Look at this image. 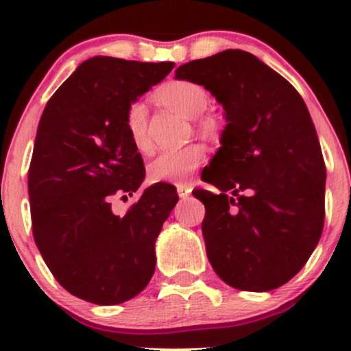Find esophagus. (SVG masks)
Returning a JSON list of instances; mask_svg holds the SVG:
<instances>
[{
  "mask_svg": "<svg viewBox=\"0 0 351 351\" xmlns=\"http://www.w3.org/2000/svg\"><path fill=\"white\" fill-rule=\"evenodd\" d=\"M176 191H178L180 198L184 199L191 195V186H188V184H176Z\"/></svg>",
  "mask_w": 351,
  "mask_h": 351,
  "instance_id": "1",
  "label": "esophagus"
}]
</instances>
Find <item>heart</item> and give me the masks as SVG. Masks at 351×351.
Segmentation results:
<instances>
[{"label": "heart", "mask_w": 351, "mask_h": 351, "mask_svg": "<svg viewBox=\"0 0 351 351\" xmlns=\"http://www.w3.org/2000/svg\"><path fill=\"white\" fill-rule=\"evenodd\" d=\"M155 99L163 106L180 112L184 117H198L199 130L211 135L216 130V122L211 117H199L209 104L208 90L198 82L191 80H171L163 84L155 92ZM148 110L143 102L135 100L125 112V128L132 143L140 152L150 150V136L147 130ZM204 162V150L199 145H188L175 150H165L155 156L148 165V176L155 183H184L191 173Z\"/></svg>", "instance_id": "obj_1"}]
</instances>
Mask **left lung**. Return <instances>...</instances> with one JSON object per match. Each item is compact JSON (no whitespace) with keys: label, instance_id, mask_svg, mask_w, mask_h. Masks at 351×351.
I'll return each mask as SVG.
<instances>
[{"label":"left lung","instance_id":"left-lung-1","mask_svg":"<svg viewBox=\"0 0 351 351\" xmlns=\"http://www.w3.org/2000/svg\"><path fill=\"white\" fill-rule=\"evenodd\" d=\"M175 79L211 92L228 122L201 173L219 195L193 191L206 208L209 263L231 287L274 291L304 267L324 229L325 163L308 108L280 74L241 49L183 64Z\"/></svg>","mask_w":351,"mask_h":351}]
</instances>
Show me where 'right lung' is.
Wrapping results in <instances>:
<instances>
[{
    "label": "right lung",
    "mask_w": 351,
    "mask_h": 351,
    "mask_svg": "<svg viewBox=\"0 0 351 351\" xmlns=\"http://www.w3.org/2000/svg\"><path fill=\"white\" fill-rule=\"evenodd\" d=\"M173 62L107 56L84 60L52 95L27 173L34 243L56 280L79 299H134L155 272V241L175 208V186L156 183L117 216L112 198L145 178L125 112L170 74Z\"/></svg>",
    "instance_id": "obj_1"
}]
</instances>
